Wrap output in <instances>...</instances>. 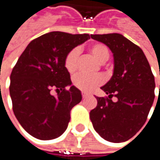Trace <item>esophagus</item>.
<instances>
[{"mask_svg": "<svg viewBox=\"0 0 160 160\" xmlns=\"http://www.w3.org/2000/svg\"><path fill=\"white\" fill-rule=\"evenodd\" d=\"M82 96H83V98H86L87 96H88V93H86V92H82Z\"/></svg>", "mask_w": 160, "mask_h": 160, "instance_id": "esophagus-1", "label": "esophagus"}]
</instances>
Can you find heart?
Wrapping results in <instances>:
<instances>
[{
	"mask_svg": "<svg viewBox=\"0 0 160 160\" xmlns=\"http://www.w3.org/2000/svg\"><path fill=\"white\" fill-rule=\"evenodd\" d=\"M90 52L92 56L102 63L107 61L110 57L109 48L105 45L102 43H95L90 46ZM79 50L74 48L68 53L65 59V67L66 69L70 74H74L77 69L78 66V58H79ZM103 83V77L102 76H87L84 74H79L74 78V84L81 91L86 92H92L96 87Z\"/></svg>",
	"mask_w": 160,
	"mask_h": 160,
	"instance_id": "obj_1",
	"label": "heart"
}]
</instances>
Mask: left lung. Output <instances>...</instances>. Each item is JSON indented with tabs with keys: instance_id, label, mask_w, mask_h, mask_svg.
Returning a JSON list of instances; mask_svg holds the SVG:
<instances>
[{
	"instance_id": "left-lung-1",
	"label": "left lung",
	"mask_w": 160,
	"mask_h": 160,
	"mask_svg": "<svg viewBox=\"0 0 160 160\" xmlns=\"http://www.w3.org/2000/svg\"><path fill=\"white\" fill-rule=\"evenodd\" d=\"M113 54V75L101 89L108 97H96L90 112L96 132L111 142L130 140L147 121L155 98V79L142 49L121 34L91 35ZM160 90V85H159ZM112 96L117 98L114 103Z\"/></svg>"
}]
</instances>
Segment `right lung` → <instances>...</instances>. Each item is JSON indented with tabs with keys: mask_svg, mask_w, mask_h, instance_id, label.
<instances>
[{
	"mask_svg": "<svg viewBox=\"0 0 160 160\" xmlns=\"http://www.w3.org/2000/svg\"><path fill=\"white\" fill-rule=\"evenodd\" d=\"M89 38V34L52 31L33 39L20 55L11 74L10 94L14 114L31 136L53 140L67 130L70 112L82 94L71 85L65 59ZM52 90L58 92L57 97L51 94Z\"/></svg>",
	"mask_w": 160,
	"mask_h": 160,
	"instance_id": "right-lung-1",
	"label": "right lung"
}]
</instances>
